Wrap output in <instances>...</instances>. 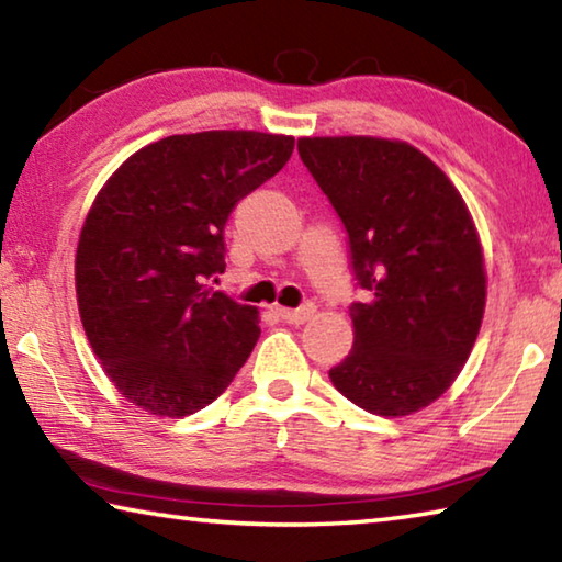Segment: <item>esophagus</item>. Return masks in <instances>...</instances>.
Listing matches in <instances>:
<instances>
[{"mask_svg":"<svg viewBox=\"0 0 562 562\" xmlns=\"http://www.w3.org/2000/svg\"><path fill=\"white\" fill-rule=\"evenodd\" d=\"M278 315L288 322V325H304V322H307L312 315H315V304L312 302H304L302 307H297V310H278Z\"/></svg>","mask_w":562,"mask_h":562,"instance_id":"obj_1","label":"esophagus"}]
</instances>
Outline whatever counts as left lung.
<instances>
[{
    "label": "left lung",
    "mask_w": 562,
    "mask_h": 562,
    "mask_svg": "<svg viewBox=\"0 0 562 562\" xmlns=\"http://www.w3.org/2000/svg\"><path fill=\"white\" fill-rule=\"evenodd\" d=\"M302 164L335 207L351 274L355 349L329 369L341 396L376 416L439 398L469 359L486 307L479 235L463 198L402 140L300 138Z\"/></svg>",
    "instance_id": "8db88e82"
}]
</instances>
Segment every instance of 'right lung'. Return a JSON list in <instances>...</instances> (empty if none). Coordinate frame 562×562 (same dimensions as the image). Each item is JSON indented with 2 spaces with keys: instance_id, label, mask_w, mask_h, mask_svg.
Here are the masks:
<instances>
[{
  "instance_id": "add662e5",
  "label": "right lung",
  "mask_w": 562,
  "mask_h": 562,
  "mask_svg": "<svg viewBox=\"0 0 562 562\" xmlns=\"http://www.w3.org/2000/svg\"><path fill=\"white\" fill-rule=\"evenodd\" d=\"M292 136L203 131L133 154L93 201L76 294L93 355L119 392L156 416L213 404L260 337L258 310L207 288L225 272V223L280 173Z\"/></svg>"
}]
</instances>
